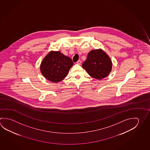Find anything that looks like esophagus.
I'll use <instances>...</instances> for the list:
<instances>
[{"mask_svg":"<svg viewBox=\"0 0 150 150\" xmlns=\"http://www.w3.org/2000/svg\"><path fill=\"white\" fill-rule=\"evenodd\" d=\"M76 63L78 65H81V61L79 60V61L77 62V63Z\"/></svg>","mask_w":150,"mask_h":150,"instance_id":"esophagus-1","label":"esophagus"}]
</instances>
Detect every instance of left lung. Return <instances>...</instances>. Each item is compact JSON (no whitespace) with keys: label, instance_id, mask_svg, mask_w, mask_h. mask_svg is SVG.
Returning <instances> with one entry per match:
<instances>
[{"label":"left lung","instance_id":"1","mask_svg":"<svg viewBox=\"0 0 150 150\" xmlns=\"http://www.w3.org/2000/svg\"><path fill=\"white\" fill-rule=\"evenodd\" d=\"M82 67L91 77L100 80L110 73L112 63L106 53L99 49L89 52Z\"/></svg>","mask_w":150,"mask_h":150}]
</instances>
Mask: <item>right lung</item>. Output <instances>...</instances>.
<instances>
[{
	"mask_svg": "<svg viewBox=\"0 0 150 150\" xmlns=\"http://www.w3.org/2000/svg\"><path fill=\"white\" fill-rule=\"evenodd\" d=\"M73 65L71 58L59 51H51L43 59L40 71L48 81L58 83L66 77Z\"/></svg>",
	"mask_w": 150,
	"mask_h": 150,
	"instance_id": "right-lung-1",
	"label": "right lung"
}]
</instances>
